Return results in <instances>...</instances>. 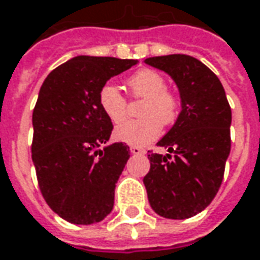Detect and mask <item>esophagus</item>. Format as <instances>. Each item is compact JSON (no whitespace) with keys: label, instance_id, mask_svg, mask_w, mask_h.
I'll use <instances>...</instances> for the list:
<instances>
[{"label":"esophagus","instance_id":"obj_1","mask_svg":"<svg viewBox=\"0 0 260 260\" xmlns=\"http://www.w3.org/2000/svg\"><path fill=\"white\" fill-rule=\"evenodd\" d=\"M130 151H132L133 154H136V156H137V154H144V150H143L142 147H137V146H132V147H130Z\"/></svg>","mask_w":260,"mask_h":260}]
</instances>
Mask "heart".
I'll list each match as a JSON object with an SVG mask.
<instances>
[{
	"instance_id": "obj_1",
	"label": "heart",
	"mask_w": 260,
	"mask_h": 260,
	"mask_svg": "<svg viewBox=\"0 0 260 260\" xmlns=\"http://www.w3.org/2000/svg\"><path fill=\"white\" fill-rule=\"evenodd\" d=\"M166 78L154 70H140L128 78V87L137 99H144L140 120L123 123L127 117L126 97L111 83L99 91V107L113 124H120L114 137L130 146H146L161 133V124H173L179 116L180 102L173 91L166 88Z\"/></svg>"
}]
</instances>
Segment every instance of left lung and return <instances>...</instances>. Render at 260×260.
<instances>
[{
  "label": "left lung",
  "mask_w": 260,
  "mask_h": 260,
  "mask_svg": "<svg viewBox=\"0 0 260 260\" xmlns=\"http://www.w3.org/2000/svg\"><path fill=\"white\" fill-rule=\"evenodd\" d=\"M144 62L175 80L182 111L157 143L169 154L149 153L150 170L143 183L157 215L189 219L210 205L223 180L231 153V106L217 76L198 58L172 54Z\"/></svg>",
  "instance_id": "left-lung-1"
}]
</instances>
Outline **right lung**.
Wrapping results in <instances>:
<instances>
[{
	"instance_id": "add662e5",
	"label": "right lung",
	"mask_w": 260,
	"mask_h": 260,
	"mask_svg": "<svg viewBox=\"0 0 260 260\" xmlns=\"http://www.w3.org/2000/svg\"><path fill=\"white\" fill-rule=\"evenodd\" d=\"M134 64L137 60L80 55L54 69L40 88L31 156L43 198L70 223H97L113 210L130 150L126 143L100 150L113 123L99 107V91Z\"/></svg>"
}]
</instances>
